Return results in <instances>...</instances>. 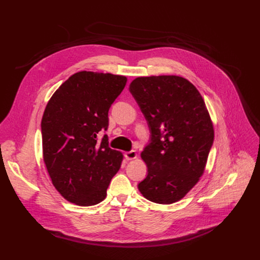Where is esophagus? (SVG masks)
<instances>
[{"label": "esophagus", "instance_id": "esophagus-1", "mask_svg": "<svg viewBox=\"0 0 260 260\" xmlns=\"http://www.w3.org/2000/svg\"><path fill=\"white\" fill-rule=\"evenodd\" d=\"M125 157L127 159H134V158L138 157V153H137V151L131 150V151H128V152L125 153Z\"/></svg>", "mask_w": 260, "mask_h": 260}]
</instances>
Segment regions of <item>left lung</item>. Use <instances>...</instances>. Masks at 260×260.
<instances>
[{
    "instance_id": "1",
    "label": "left lung",
    "mask_w": 260,
    "mask_h": 260,
    "mask_svg": "<svg viewBox=\"0 0 260 260\" xmlns=\"http://www.w3.org/2000/svg\"><path fill=\"white\" fill-rule=\"evenodd\" d=\"M129 90L151 132V144L141 153L148 175L139 190L154 203L180 201L203 176L214 142L204 100L189 80L176 75L138 77Z\"/></svg>"
}]
</instances>
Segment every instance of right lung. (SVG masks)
Segmentation results:
<instances>
[{
	"label": "right lung",
	"instance_id": "add662e5",
	"mask_svg": "<svg viewBox=\"0 0 260 260\" xmlns=\"http://www.w3.org/2000/svg\"><path fill=\"white\" fill-rule=\"evenodd\" d=\"M127 83V77L81 71L66 80L48 101L42 130L43 160L55 188L80 206L102 202L119 170L123 155L101 144L97 133L107 130L108 112Z\"/></svg>",
	"mask_w": 260,
	"mask_h": 260
}]
</instances>
